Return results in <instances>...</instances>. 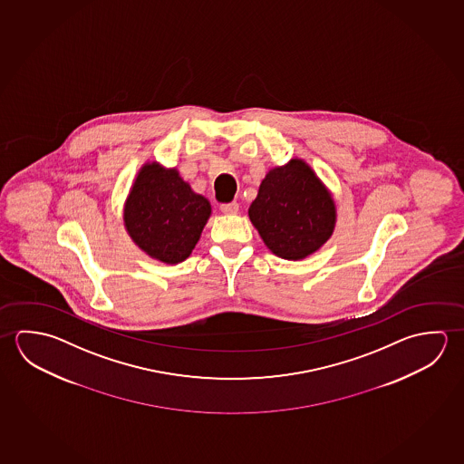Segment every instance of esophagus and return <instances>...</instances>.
I'll return each mask as SVG.
<instances>
[{
  "instance_id": "34e87169",
  "label": "esophagus",
  "mask_w": 464,
  "mask_h": 464,
  "mask_svg": "<svg viewBox=\"0 0 464 464\" xmlns=\"http://www.w3.org/2000/svg\"><path fill=\"white\" fill-rule=\"evenodd\" d=\"M220 211L226 212V214H237L238 212V203L232 201V203H222L220 205Z\"/></svg>"
}]
</instances>
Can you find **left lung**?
<instances>
[{"instance_id":"1","label":"left lung","mask_w":464,"mask_h":464,"mask_svg":"<svg viewBox=\"0 0 464 464\" xmlns=\"http://www.w3.org/2000/svg\"><path fill=\"white\" fill-rule=\"evenodd\" d=\"M336 216L330 189L299 158L271 169L248 208V218L271 253L294 261L314 255L330 240Z\"/></svg>"}]
</instances>
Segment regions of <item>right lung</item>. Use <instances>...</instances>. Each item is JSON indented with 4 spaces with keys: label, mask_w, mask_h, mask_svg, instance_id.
<instances>
[{
    "label": "right lung",
    "mask_w": 464,
    "mask_h": 464,
    "mask_svg": "<svg viewBox=\"0 0 464 464\" xmlns=\"http://www.w3.org/2000/svg\"><path fill=\"white\" fill-rule=\"evenodd\" d=\"M211 212L209 199L195 193L175 167L152 160L134 177L123 206V224L148 256L177 265L193 252Z\"/></svg>",
    "instance_id": "1"
}]
</instances>
